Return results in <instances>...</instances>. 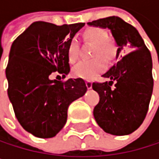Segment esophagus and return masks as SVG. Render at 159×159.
Masks as SVG:
<instances>
[{"label":"esophagus","instance_id":"1","mask_svg":"<svg viewBox=\"0 0 159 159\" xmlns=\"http://www.w3.org/2000/svg\"><path fill=\"white\" fill-rule=\"evenodd\" d=\"M85 84H86V87L87 88H92V81H90V80H86L85 81Z\"/></svg>","mask_w":159,"mask_h":159}]
</instances>
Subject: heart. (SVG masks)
<instances>
[{
  "mask_svg": "<svg viewBox=\"0 0 159 159\" xmlns=\"http://www.w3.org/2000/svg\"><path fill=\"white\" fill-rule=\"evenodd\" d=\"M84 39L95 44L93 48L92 60L83 61L74 68V75L83 79H94L106 68V61H111L117 54V43L115 39L109 37L107 29L101 26L87 27L83 33ZM68 60L75 63L79 59V45L75 39H72L68 45Z\"/></svg>",
  "mask_w": 159,
  "mask_h": 159,
  "instance_id": "obj_1",
  "label": "heart"
}]
</instances>
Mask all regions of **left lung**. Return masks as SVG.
<instances>
[{
  "mask_svg": "<svg viewBox=\"0 0 159 159\" xmlns=\"http://www.w3.org/2000/svg\"><path fill=\"white\" fill-rule=\"evenodd\" d=\"M88 25L110 28L119 47L118 62L102 75L111 81L92 84L99 95L93 111L95 120L108 134H130L140 127L148 111L154 85L151 53L136 28L118 16ZM113 82L114 89L111 87Z\"/></svg>",
  "mask_w": 159,
  "mask_h": 159,
  "instance_id": "left-lung-1",
  "label": "left lung"
}]
</instances>
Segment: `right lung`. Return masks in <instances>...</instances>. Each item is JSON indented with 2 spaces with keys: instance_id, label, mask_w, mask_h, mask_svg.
Instances as JSON below:
<instances>
[{
  "instance_id": "right-lung-1",
  "label": "right lung",
  "mask_w": 159,
  "mask_h": 159,
  "mask_svg": "<svg viewBox=\"0 0 159 159\" xmlns=\"http://www.w3.org/2000/svg\"><path fill=\"white\" fill-rule=\"evenodd\" d=\"M84 23H33L14 41L6 67L8 97L22 127L39 138L55 136L65 125L70 104L87 90L82 78L50 80L70 72L68 45Z\"/></svg>"
}]
</instances>
